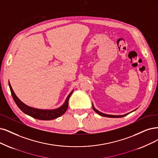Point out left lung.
Here are the masks:
<instances>
[{"label": "left lung", "mask_w": 158, "mask_h": 158, "mask_svg": "<svg viewBox=\"0 0 158 158\" xmlns=\"http://www.w3.org/2000/svg\"><path fill=\"white\" fill-rule=\"evenodd\" d=\"M92 108L93 109H94V111L96 113H97L98 114H100L101 116H106V117H109V118H120V117H123V116H125L126 115H127L129 113L127 114H124V115H110V114H104V113H102L100 111H98V110L97 109H96L94 107V106H93L92 104Z\"/></svg>", "instance_id": "1"}]
</instances>
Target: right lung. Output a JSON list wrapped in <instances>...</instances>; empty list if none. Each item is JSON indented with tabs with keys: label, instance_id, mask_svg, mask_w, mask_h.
I'll list each match as a JSON object with an SVG mask.
<instances>
[{
	"label": "right lung",
	"instance_id": "obj_1",
	"mask_svg": "<svg viewBox=\"0 0 158 158\" xmlns=\"http://www.w3.org/2000/svg\"><path fill=\"white\" fill-rule=\"evenodd\" d=\"M9 86L10 89L11 96H12L14 102H15L17 106H18V107L22 110V111L24 113L32 116V117L34 118H36L38 120H50L55 119L62 116L64 113H65L68 107L69 98L70 96H71L73 92L72 91L71 93H70L69 96H68V98H66L65 103H64L63 104V106H61L60 107L56 109H53V110H42V109H34V108L31 107L27 106V105H25V103H23L21 101L19 100V99L15 94V93L10 85V82H9Z\"/></svg>",
	"mask_w": 158,
	"mask_h": 158
}]
</instances>
